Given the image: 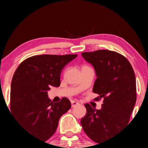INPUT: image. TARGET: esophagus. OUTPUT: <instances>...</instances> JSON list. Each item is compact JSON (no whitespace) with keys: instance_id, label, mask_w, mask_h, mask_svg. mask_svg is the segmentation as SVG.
<instances>
[{"instance_id":"34e87169","label":"esophagus","mask_w":148,"mask_h":148,"mask_svg":"<svg viewBox=\"0 0 148 148\" xmlns=\"http://www.w3.org/2000/svg\"><path fill=\"white\" fill-rule=\"evenodd\" d=\"M71 107H76V106H77L79 104L78 102H76V101H74V100L71 101Z\"/></svg>"}]
</instances>
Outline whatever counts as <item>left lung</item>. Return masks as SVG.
I'll use <instances>...</instances> for the list:
<instances>
[{
	"label": "left lung",
	"mask_w": 148,
	"mask_h": 148,
	"mask_svg": "<svg viewBox=\"0 0 148 148\" xmlns=\"http://www.w3.org/2000/svg\"><path fill=\"white\" fill-rule=\"evenodd\" d=\"M82 56L95 68L97 75L93 92L104 98L101 110L85 104L86 114L81 125L95 143L105 141L129 123L136 102V80L129 61L117 52L97 50Z\"/></svg>",
	"instance_id": "1"
}]
</instances>
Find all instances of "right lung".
Instances as JSON below:
<instances>
[{"mask_svg": "<svg viewBox=\"0 0 148 148\" xmlns=\"http://www.w3.org/2000/svg\"><path fill=\"white\" fill-rule=\"evenodd\" d=\"M77 54H43L28 58L13 74L10 86V111L28 133L46 141L56 132L60 117L71 108L64 97L51 102L50 86H60L62 70Z\"/></svg>", "mask_w": 148, "mask_h": 148, "instance_id": "add662e5", "label": "right lung"}]
</instances>
